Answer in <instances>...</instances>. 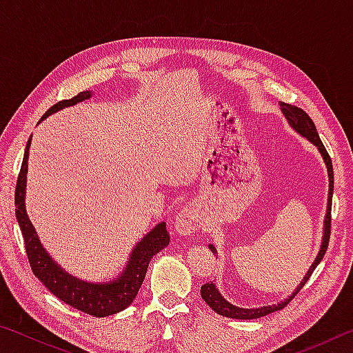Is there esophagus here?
I'll list each match as a JSON object with an SVG mask.
<instances>
[{"instance_id": "obj_1", "label": "esophagus", "mask_w": 353, "mask_h": 353, "mask_svg": "<svg viewBox=\"0 0 353 353\" xmlns=\"http://www.w3.org/2000/svg\"><path fill=\"white\" fill-rule=\"evenodd\" d=\"M201 225L199 210L193 205L182 208L176 216V230L181 235H191Z\"/></svg>"}]
</instances>
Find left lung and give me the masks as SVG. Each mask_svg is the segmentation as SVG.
Listing matches in <instances>:
<instances>
[{
  "label": "left lung",
  "mask_w": 353,
  "mask_h": 353,
  "mask_svg": "<svg viewBox=\"0 0 353 353\" xmlns=\"http://www.w3.org/2000/svg\"><path fill=\"white\" fill-rule=\"evenodd\" d=\"M282 110L285 113L286 119H288L290 124L292 128H294L299 134H302L303 137H307L310 141H313L316 146L322 154V157L325 160V165H327V171H328V181H330V190H328V205H327V216H325V230H324V240H322V246L318 256H316L314 263L310 268V271L307 272L305 279L302 280V283L299 285V288L292 292V296L290 299H286L285 302H280L279 305H271V307H261V308H238L235 305H232L225 301V299L219 294V291L216 290V286L213 285V282H208L205 285H202L201 288V296L204 301L208 303V307H210L213 312H216L221 316H225V318H234V319H256V318H261V316H266L270 313L277 312V310H282L286 305H288L291 299H294V296L297 294L299 291L303 288V285L308 282V279L312 277L313 271L316 270V266L319 265L321 260L324 259V255L327 252V248H328V241H330V230H332V198H333V165H332V159L330 155H328L327 149L324 146V143L321 141L319 135H318V130H316V126L313 123V119L310 118L305 112H303L301 107H296V105H291V104H286L282 103ZM210 250L213 254H216V249H214L212 244Z\"/></svg>",
  "instance_id": "left-lung-1"
}]
</instances>
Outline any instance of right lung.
<instances>
[{
  "instance_id": "right-lung-1",
  "label": "right lung",
  "mask_w": 353,
  "mask_h": 353,
  "mask_svg": "<svg viewBox=\"0 0 353 353\" xmlns=\"http://www.w3.org/2000/svg\"><path fill=\"white\" fill-rule=\"evenodd\" d=\"M90 92H81L71 99H62L46 110L41 119L51 113L63 109V107L74 105L81 101L90 98ZM31 146V139L28 140L25 157H23L19 179H17L15 187V214L17 221L25 240L26 255L31 265V270L39 277L52 294L61 299L62 302L68 303L70 307L79 310L97 318L115 314L132 303L135 296L145 280L149 261L152 256L160 252L163 248L170 244V234L166 230V223L155 225L152 232L143 238L134 249L130 256L129 265L118 280L113 283L93 285L81 282L70 274L65 272L61 266H57L46 250L40 244L37 234H35L34 225L28 218L25 208V188H26V172H28V154Z\"/></svg>"
}]
</instances>
